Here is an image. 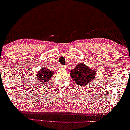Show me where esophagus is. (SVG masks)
I'll return each mask as SVG.
<instances>
[{"label":"esophagus","instance_id":"34e87169","mask_svg":"<svg viewBox=\"0 0 130 130\" xmlns=\"http://www.w3.org/2000/svg\"><path fill=\"white\" fill-rule=\"evenodd\" d=\"M62 68L63 70H66L67 69V67H66V65H63V66L62 67Z\"/></svg>","mask_w":130,"mask_h":130}]
</instances>
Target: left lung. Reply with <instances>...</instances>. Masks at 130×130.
I'll return each instance as SVG.
<instances>
[{
  "label": "left lung",
  "mask_w": 130,
  "mask_h": 130,
  "mask_svg": "<svg viewBox=\"0 0 130 130\" xmlns=\"http://www.w3.org/2000/svg\"><path fill=\"white\" fill-rule=\"evenodd\" d=\"M96 71L84 63H78L70 71V76L77 86H85L91 83L96 76Z\"/></svg>",
  "instance_id": "left-lung-1"
}]
</instances>
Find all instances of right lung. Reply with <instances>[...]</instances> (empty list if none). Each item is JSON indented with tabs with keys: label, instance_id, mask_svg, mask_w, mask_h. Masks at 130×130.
Segmentation results:
<instances>
[{
	"label": "right lung",
	"instance_id": "right-lung-1",
	"mask_svg": "<svg viewBox=\"0 0 130 130\" xmlns=\"http://www.w3.org/2000/svg\"><path fill=\"white\" fill-rule=\"evenodd\" d=\"M54 71L50 70L48 68L45 67H42L38 72L37 73L36 76L38 80L41 84H46L50 79H51Z\"/></svg>",
	"mask_w": 130,
	"mask_h": 130
}]
</instances>
